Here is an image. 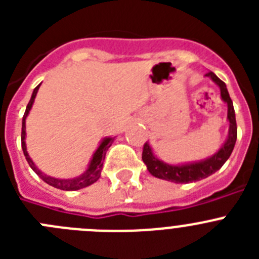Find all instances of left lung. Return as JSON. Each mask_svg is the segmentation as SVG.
<instances>
[{
	"instance_id": "obj_1",
	"label": "left lung",
	"mask_w": 259,
	"mask_h": 259,
	"mask_svg": "<svg viewBox=\"0 0 259 259\" xmlns=\"http://www.w3.org/2000/svg\"><path fill=\"white\" fill-rule=\"evenodd\" d=\"M206 76H209L221 88L222 100L227 104V119L230 122V131H228L227 140L222 145L221 149L211 157L206 158L203 161L185 164H168L166 162L161 161V159H158L154 153H153L149 144L145 143L143 149V161L148 167V171L158 179H163L167 180V182L176 183V184H188V183L205 179L207 176L212 175L215 171H218L226 163V161L230 158L231 153H232L233 148H235V143H236L237 139L236 116H235L232 100L228 95L227 87H226L224 81H222L211 71L207 72Z\"/></svg>"
}]
</instances>
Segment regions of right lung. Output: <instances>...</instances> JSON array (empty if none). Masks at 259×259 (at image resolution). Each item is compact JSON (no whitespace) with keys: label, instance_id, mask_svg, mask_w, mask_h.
<instances>
[{"label":"right lung","instance_id":"right-lung-1","mask_svg":"<svg viewBox=\"0 0 259 259\" xmlns=\"http://www.w3.org/2000/svg\"><path fill=\"white\" fill-rule=\"evenodd\" d=\"M40 88V85L36 87L33 89V93H32V97L29 100L28 105H27L26 113L23 115V120H22V149L23 153H24V157H26L27 162L31 166V168L40 176L41 179L44 180L47 184L52 185L54 188L57 189H62V191H77V189L85 188L88 185L93 184V183L97 182L100 179V176H101V171H102V166H104V161H105V155H106L107 149H109L111 144L114 141V137H106L104 140L101 141L100 146L97 148V150L93 154L92 159H91V163H89L88 168L85 170V172L81 174L80 176H76L74 179H57V178H52V176L47 175V174L41 172L38 170V167L33 163V161L29 157L28 152H27V146H26V118L28 116L29 110H31L32 105H33V101H35V97L37 95V91Z\"/></svg>","mask_w":259,"mask_h":259}]
</instances>
